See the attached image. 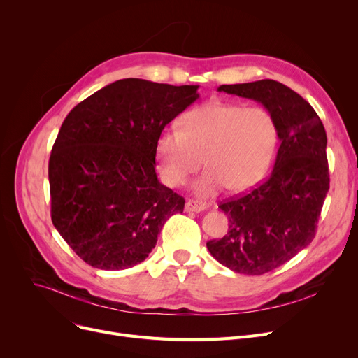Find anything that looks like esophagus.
Segmentation results:
<instances>
[{"label":"esophagus","mask_w":358,"mask_h":358,"mask_svg":"<svg viewBox=\"0 0 358 358\" xmlns=\"http://www.w3.org/2000/svg\"><path fill=\"white\" fill-rule=\"evenodd\" d=\"M206 208H208V204H204L201 201H196V200H189L185 203V212H203Z\"/></svg>","instance_id":"1"}]
</instances>
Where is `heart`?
<instances>
[{
	"label": "heart",
	"instance_id": "heart-1",
	"mask_svg": "<svg viewBox=\"0 0 358 358\" xmlns=\"http://www.w3.org/2000/svg\"><path fill=\"white\" fill-rule=\"evenodd\" d=\"M275 142L277 129L267 110L210 101L187 113L182 129H169L159 136V173L168 185L178 187L204 158L208 169L193 185L197 196H213L227 185L245 190L266 173Z\"/></svg>",
	"mask_w": 358,
	"mask_h": 358
}]
</instances>
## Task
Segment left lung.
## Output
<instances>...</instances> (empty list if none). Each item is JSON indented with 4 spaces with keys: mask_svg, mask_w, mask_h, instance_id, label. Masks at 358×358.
<instances>
[{
    "mask_svg": "<svg viewBox=\"0 0 358 358\" xmlns=\"http://www.w3.org/2000/svg\"><path fill=\"white\" fill-rule=\"evenodd\" d=\"M217 90L261 103L280 139L270 177L250 193L220 203L229 219L228 234L206 243L222 266L261 275L283 266L315 238L329 190L327 131L313 107L278 81Z\"/></svg>",
    "mask_w": 358,
    "mask_h": 358,
    "instance_id": "left-lung-1",
    "label": "left lung"
}]
</instances>
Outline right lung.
I'll return each instance as SVG.
<instances>
[{"label": "right lung", "mask_w": 358, "mask_h": 358, "mask_svg": "<svg viewBox=\"0 0 358 358\" xmlns=\"http://www.w3.org/2000/svg\"><path fill=\"white\" fill-rule=\"evenodd\" d=\"M199 85L124 78L94 92L65 117L49 158L53 227L83 261L124 270L155 248L184 197L158 181L164 127L197 99Z\"/></svg>", "instance_id": "1"}]
</instances>
